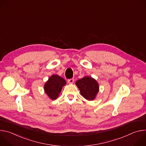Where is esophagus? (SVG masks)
<instances>
[{"label": "esophagus", "instance_id": "34e87169", "mask_svg": "<svg viewBox=\"0 0 146 146\" xmlns=\"http://www.w3.org/2000/svg\"><path fill=\"white\" fill-rule=\"evenodd\" d=\"M68 82L69 84H73V82H74V79L73 78H71V79H69L68 80Z\"/></svg>", "mask_w": 146, "mask_h": 146}]
</instances>
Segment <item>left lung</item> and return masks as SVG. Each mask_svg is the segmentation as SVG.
I'll return each instance as SVG.
<instances>
[{"label": "left lung", "mask_w": 146, "mask_h": 146, "mask_svg": "<svg viewBox=\"0 0 146 146\" xmlns=\"http://www.w3.org/2000/svg\"><path fill=\"white\" fill-rule=\"evenodd\" d=\"M76 85L79 89L81 95L88 100H94L99 91L98 81L90 76H84L77 80Z\"/></svg>", "instance_id": "obj_1"}]
</instances>
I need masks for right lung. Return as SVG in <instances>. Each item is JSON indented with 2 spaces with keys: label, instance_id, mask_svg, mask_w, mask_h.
Here are the masks:
<instances>
[{
  "label": "right lung",
  "instance_id": "obj_1",
  "mask_svg": "<svg viewBox=\"0 0 146 146\" xmlns=\"http://www.w3.org/2000/svg\"><path fill=\"white\" fill-rule=\"evenodd\" d=\"M66 84L65 80L57 74H53L46 82L44 90L51 100H55L59 96L62 87Z\"/></svg>",
  "mask_w": 146,
  "mask_h": 146
}]
</instances>
